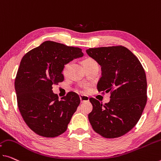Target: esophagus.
I'll return each instance as SVG.
<instances>
[{
  "mask_svg": "<svg viewBox=\"0 0 161 161\" xmlns=\"http://www.w3.org/2000/svg\"><path fill=\"white\" fill-rule=\"evenodd\" d=\"M80 101L82 103L83 102H87V101H89V98L88 97V96H83V95H80Z\"/></svg>",
  "mask_w": 161,
  "mask_h": 161,
  "instance_id": "esophagus-1",
  "label": "esophagus"
}]
</instances>
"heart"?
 Here are the masks:
<instances>
[{"mask_svg":"<svg viewBox=\"0 0 161 161\" xmlns=\"http://www.w3.org/2000/svg\"><path fill=\"white\" fill-rule=\"evenodd\" d=\"M96 63V62L93 60L92 58H86L85 59V60L83 61V65H88V64H91V63ZM72 65V61L70 62H68V63H67L63 67V73L64 75H66L67 73H68V71L69 70V68H70V67ZM89 86L88 84L86 83H83V84H81L80 86V88L82 89L83 91H86L88 89Z\"/></svg>","mask_w":161,"mask_h":161,"instance_id":"obj_1","label":"heart"}]
</instances>
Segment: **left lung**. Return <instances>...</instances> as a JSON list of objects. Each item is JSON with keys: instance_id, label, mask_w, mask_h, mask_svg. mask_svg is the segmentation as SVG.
<instances>
[{"instance_id": "left-lung-1", "label": "left lung", "mask_w": 161, "mask_h": 161, "mask_svg": "<svg viewBox=\"0 0 161 161\" xmlns=\"http://www.w3.org/2000/svg\"><path fill=\"white\" fill-rule=\"evenodd\" d=\"M88 55L101 67L97 89L110 92V101L103 104L91 98L88 119L93 130L106 138L121 137L132 129L147 103L144 68L132 52L119 45L89 48Z\"/></svg>"}]
</instances>
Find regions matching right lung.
<instances>
[{"label":"right lung","mask_w":161,"mask_h":161,"mask_svg":"<svg viewBox=\"0 0 161 161\" xmlns=\"http://www.w3.org/2000/svg\"><path fill=\"white\" fill-rule=\"evenodd\" d=\"M83 55L82 49L46 41L22 58L15 79L17 104L30 129L44 137L63 134L80 99L73 91L58 99L53 85L64 80V65Z\"/></svg>","instance_id":"obj_1"}]
</instances>
